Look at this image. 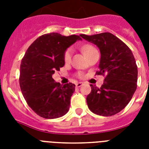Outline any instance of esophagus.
Masks as SVG:
<instances>
[{
  "mask_svg": "<svg viewBox=\"0 0 149 149\" xmlns=\"http://www.w3.org/2000/svg\"><path fill=\"white\" fill-rule=\"evenodd\" d=\"M82 85H83V83H82V82H78V83L76 84L77 87H79V86H81Z\"/></svg>",
  "mask_w": 149,
  "mask_h": 149,
  "instance_id": "1",
  "label": "esophagus"
}]
</instances>
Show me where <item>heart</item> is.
Returning <instances> with one entry per match:
<instances>
[{
	"mask_svg": "<svg viewBox=\"0 0 149 149\" xmlns=\"http://www.w3.org/2000/svg\"><path fill=\"white\" fill-rule=\"evenodd\" d=\"M82 52H83V53L84 54V56H86L87 55L93 52L94 50H97L95 48L92 46L91 45H85L84 46H82L81 48ZM71 56H72V50L69 49L66 51L65 52V53H64V61H65V63H69L71 59ZM81 74H79V77H81Z\"/></svg>",
	"mask_w": 149,
	"mask_h": 149,
	"instance_id": "heart-1",
	"label": "heart"
}]
</instances>
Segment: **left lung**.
<instances>
[{
	"instance_id": "8db88e82",
	"label": "left lung",
	"mask_w": 149,
	"mask_h": 149,
	"mask_svg": "<svg viewBox=\"0 0 149 149\" xmlns=\"http://www.w3.org/2000/svg\"><path fill=\"white\" fill-rule=\"evenodd\" d=\"M81 37L99 48L97 74L105 76L100 88L91 84V92L86 97L89 109L98 115H114L127 106L136 91L138 67L134 55L126 44L109 32Z\"/></svg>"
}]
</instances>
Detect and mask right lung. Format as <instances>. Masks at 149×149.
I'll use <instances>...</instances> for the list:
<instances>
[{"instance_id": "right-lung-1", "label": "right lung", "mask_w": 149, "mask_h": 149, "mask_svg": "<svg viewBox=\"0 0 149 149\" xmlns=\"http://www.w3.org/2000/svg\"><path fill=\"white\" fill-rule=\"evenodd\" d=\"M81 35L62 36L52 32L34 41L20 66L19 84L27 104L42 118L54 119L65 115L75 91L72 83L62 86L52 75L65 65L64 53L70 45L82 40Z\"/></svg>"}]
</instances>
